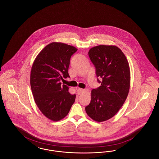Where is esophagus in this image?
<instances>
[{
	"label": "esophagus",
	"instance_id": "obj_1",
	"mask_svg": "<svg viewBox=\"0 0 159 159\" xmlns=\"http://www.w3.org/2000/svg\"><path fill=\"white\" fill-rule=\"evenodd\" d=\"M77 94H78L79 95H81L82 93H83V92H84V89H81V88H78V89H77Z\"/></svg>",
	"mask_w": 159,
	"mask_h": 159
}]
</instances>
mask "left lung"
<instances>
[{
  "label": "left lung",
  "mask_w": 159,
  "mask_h": 159,
  "mask_svg": "<svg viewBox=\"0 0 159 159\" xmlns=\"http://www.w3.org/2000/svg\"><path fill=\"white\" fill-rule=\"evenodd\" d=\"M88 54L101 80L97 79L101 86L91 91V102L85 110L93 120L106 121L118 112L128 97L130 83L128 61L116 46H97Z\"/></svg>",
  "instance_id": "obj_1"
}]
</instances>
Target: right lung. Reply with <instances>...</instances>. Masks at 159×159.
I'll use <instances>...</instances> for the list:
<instances>
[{
	"label": "right lung",
	"instance_id": "add662e5",
	"mask_svg": "<svg viewBox=\"0 0 159 159\" xmlns=\"http://www.w3.org/2000/svg\"><path fill=\"white\" fill-rule=\"evenodd\" d=\"M77 49L61 42H52L40 52L33 64L30 85L34 101L40 111L49 119L60 120L74 104L76 95L61 84L63 78L70 77L68 70L71 55Z\"/></svg>",
	"mask_w": 159,
	"mask_h": 159
}]
</instances>
